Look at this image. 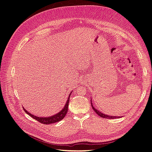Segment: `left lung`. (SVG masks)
I'll return each instance as SVG.
<instances>
[{
    "label": "left lung",
    "mask_w": 152,
    "mask_h": 152,
    "mask_svg": "<svg viewBox=\"0 0 152 152\" xmlns=\"http://www.w3.org/2000/svg\"><path fill=\"white\" fill-rule=\"evenodd\" d=\"M91 106H92V108L94 110V111L97 113L99 116L102 117L104 118H110V119H113V118H121V117H117V116H112V115H105L103 113H102L101 112H99V110H98L97 109H96L93 105V103H92V101H91Z\"/></svg>",
    "instance_id": "obj_1"
}]
</instances>
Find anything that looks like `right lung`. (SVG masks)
Returning <instances> with one entry per match:
<instances>
[{
  "mask_svg": "<svg viewBox=\"0 0 152 152\" xmlns=\"http://www.w3.org/2000/svg\"><path fill=\"white\" fill-rule=\"evenodd\" d=\"M71 93L69 95V97L67 99L66 101V103L65 105V107L64 108L61 110L60 112H58V113L54 115L51 116V117H37L34 115L31 114L30 113H29L27 110H26L24 107L23 110L24 111L28 114L30 116H31L32 118L35 119L36 121H39V122L44 124H53V123H55V122H57L61 121L62 119L65 117V115H66L67 111H68V103H69V101H70V96L71 95Z\"/></svg>",
  "mask_w": 152,
  "mask_h": 152,
  "instance_id": "add662e5",
  "label": "right lung"
}]
</instances>
